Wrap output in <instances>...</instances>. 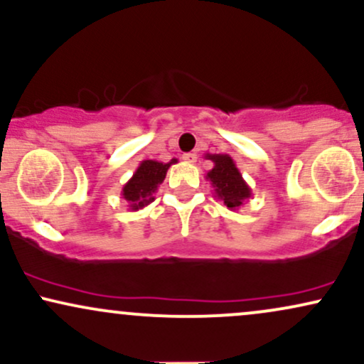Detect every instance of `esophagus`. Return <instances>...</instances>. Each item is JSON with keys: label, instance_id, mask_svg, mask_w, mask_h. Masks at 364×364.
<instances>
[{"label": "esophagus", "instance_id": "esophagus-1", "mask_svg": "<svg viewBox=\"0 0 364 364\" xmlns=\"http://www.w3.org/2000/svg\"><path fill=\"white\" fill-rule=\"evenodd\" d=\"M183 161L188 162V164H195V162H196V156H195V154H191V152L183 154Z\"/></svg>", "mask_w": 364, "mask_h": 364}]
</instances>
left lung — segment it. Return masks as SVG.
I'll list each match as a JSON object with an SVG mask.
<instances>
[{
	"instance_id": "obj_1",
	"label": "left lung",
	"mask_w": 364,
	"mask_h": 364,
	"mask_svg": "<svg viewBox=\"0 0 364 364\" xmlns=\"http://www.w3.org/2000/svg\"><path fill=\"white\" fill-rule=\"evenodd\" d=\"M207 159L214 162V168L207 173L214 193L229 210H237L246 198L252 196V188L243 179V174L236 168V162L228 154H207Z\"/></svg>"
}]
</instances>
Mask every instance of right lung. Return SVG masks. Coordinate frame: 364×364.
I'll use <instances>...</instances> for the list:
<instances>
[{
	"label": "right lung",
	"instance_id": "add662e5",
	"mask_svg": "<svg viewBox=\"0 0 364 364\" xmlns=\"http://www.w3.org/2000/svg\"><path fill=\"white\" fill-rule=\"evenodd\" d=\"M178 159H173L171 162L161 161H141L136 168L133 176L128 179L121 190V196L127 200L129 210H140L147 207L150 202H154V193L157 191L159 185L164 181L166 173L171 168V164H176Z\"/></svg>",
	"mask_w": 364,
	"mask_h": 364
}]
</instances>
